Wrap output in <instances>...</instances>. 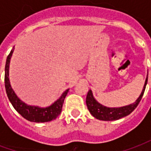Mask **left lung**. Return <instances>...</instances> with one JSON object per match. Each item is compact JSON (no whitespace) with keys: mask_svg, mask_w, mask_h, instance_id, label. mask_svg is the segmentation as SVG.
<instances>
[{"mask_svg":"<svg viewBox=\"0 0 151 151\" xmlns=\"http://www.w3.org/2000/svg\"><path fill=\"white\" fill-rule=\"evenodd\" d=\"M147 79L148 78H146L142 92V94L139 96V98L137 99L136 102L133 103V104L125 106V107H122V108H110L103 106L100 104H99L98 102L94 99L91 91L90 90L88 93H87L86 99L89 111L91 112V114L93 116L100 120H119V119L122 118V117H124L128 116V115H129L137 107V105H138V104L141 101V99L142 98L144 92H145V89H146V83H147Z\"/></svg>","mask_w":151,"mask_h":151,"instance_id":"obj_1","label":"left lung"}]
</instances>
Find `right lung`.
Listing matches in <instances>:
<instances>
[{
	"mask_svg": "<svg viewBox=\"0 0 151 151\" xmlns=\"http://www.w3.org/2000/svg\"><path fill=\"white\" fill-rule=\"evenodd\" d=\"M14 47H13L10 53L7 56L6 60V64H5V86L6 94L8 96L9 101L14 108L16 111L21 115L22 116L24 117L29 121L31 122H48L51 120H55L56 117L59 116L61 110H62V106L64 104V100L65 98L67 93L69 91V89L66 90L64 92L60 98L56 100L52 105H51L48 108H40L39 107H33V106H29L23 102L21 101L15 95L14 91L11 88V86L9 83V61L11 58L12 54L14 52Z\"/></svg>",
	"mask_w": 151,
	"mask_h": 151,
	"instance_id": "add662e5",
	"label": "right lung"
}]
</instances>
